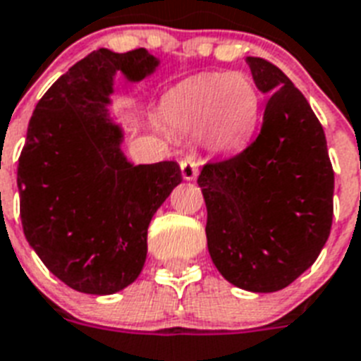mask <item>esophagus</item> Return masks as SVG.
<instances>
[{
	"label": "esophagus",
	"instance_id": "esophagus-1",
	"mask_svg": "<svg viewBox=\"0 0 361 361\" xmlns=\"http://www.w3.org/2000/svg\"><path fill=\"white\" fill-rule=\"evenodd\" d=\"M180 171H183V177L186 180H194L197 177V162H195V157H184L180 160Z\"/></svg>",
	"mask_w": 361,
	"mask_h": 361
}]
</instances>
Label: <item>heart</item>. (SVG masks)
<instances>
[{
    "label": "heart",
    "mask_w": 361,
    "mask_h": 361,
    "mask_svg": "<svg viewBox=\"0 0 361 361\" xmlns=\"http://www.w3.org/2000/svg\"><path fill=\"white\" fill-rule=\"evenodd\" d=\"M160 117L178 134H199L214 151H238L257 130L261 94L244 72H207L169 89Z\"/></svg>",
    "instance_id": "1"
}]
</instances>
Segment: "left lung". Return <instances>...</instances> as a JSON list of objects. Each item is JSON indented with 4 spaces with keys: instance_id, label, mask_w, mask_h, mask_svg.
I'll use <instances>...</instances> for the list:
<instances>
[{
    "instance_id": "left-lung-1",
    "label": "left lung",
    "mask_w": 361,
    "mask_h": 361,
    "mask_svg": "<svg viewBox=\"0 0 361 361\" xmlns=\"http://www.w3.org/2000/svg\"><path fill=\"white\" fill-rule=\"evenodd\" d=\"M268 97L261 132L235 157L197 177L207 204V246L220 274L244 290L285 289L317 261L334 218L326 135L289 78L247 57Z\"/></svg>"
}]
</instances>
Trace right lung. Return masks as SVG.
I'll list each match as a JSON object with an SVG mask.
<instances>
[{
  "mask_svg": "<svg viewBox=\"0 0 361 361\" xmlns=\"http://www.w3.org/2000/svg\"><path fill=\"white\" fill-rule=\"evenodd\" d=\"M145 48L91 51L39 100L18 158L20 218L40 261L71 289L114 295L140 276L147 229L183 180L177 162L134 166L108 117L115 72L157 68Z\"/></svg>",
  "mask_w": 361,
  "mask_h": 361,
  "instance_id": "obj_1",
  "label": "right lung"
}]
</instances>
